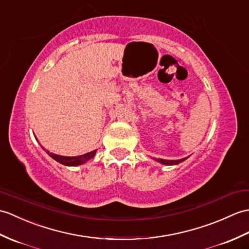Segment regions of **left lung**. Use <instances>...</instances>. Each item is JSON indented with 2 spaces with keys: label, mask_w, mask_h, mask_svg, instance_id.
<instances>
[{
  "label": "left lung",
  "mask_w": 249,
  "mask_h": 249,
  "mask_svg": "<svg viewBox=\"0 0 249 249\" xmlns=\"http://www.w3.org/2000/svg\"><path fill=\"white\" fill-rule=\"evenodd\" d=\"M188 157L186 158H182V159H179V160H165V159H155L156 161H158L161 164H165V165H176L178 163L182 162V161L186 160Z\"/></svg>",
  "instance_id": "obj_1"
}]
</instances>
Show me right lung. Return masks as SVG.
Masks as SVG:
<instances>
[{
    "instance_id": "add662e5",
    "label": "right lung",
    "mask_w": 249,
    "mask_h": 249,
    "mask_svg": "<svg viewBox=\"0 0 249 249\" xmlns=\"http://www.w3.org/2000/svg\"><path fill=\"white\" fill-rule=\"evenodd\" d=\"M41 147L46 152V154L51 156V157L53 158L54 160H56L57 162H59V163L63 164V165H67V166H76V165L84 164L88 160L93 158L95 153H96V151H92L90 153H87V154L82 155V156H75V157H66V156H60V155L50 153L49 151H46V149L43 146H41Z\"/></svg>"
}]
</instances>
